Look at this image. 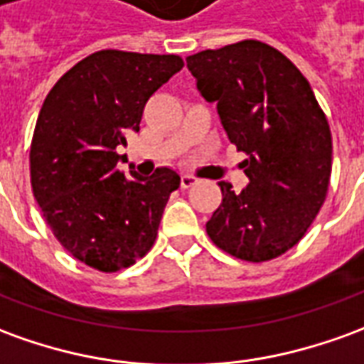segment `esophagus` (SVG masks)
Listing matches in <instances>:
<instances>
[{"instance_id":"1","label":"esophagus","mask_w":364,"mask_h":364,"mask_svg":"<svg viewBox=\"0 0 364 364\" xmlns=\"http://www.w3.org/2000/svg\"><path fill=\"white\" fill-rule=\"evenodd\" d=\"M197 183V177H193V175H181V187L183 189H189V187H193Z\"/></svg>"}]
</instances>
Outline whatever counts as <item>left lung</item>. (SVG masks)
<instances>
[{
	"instance_id": "left-lung-1",
	"label": "left lung",
	"mask_w": 364,
	"mask_h": 364,
	"mask_svg": "<svg viewBox=\"0 0 364 364\" xmlns=\"http://www.w3.org/2000/svg\"><path fill=\"white\" fill-rule=\"evenodd\" d=\"M187 68L246 156L248 185L236 193L218 181L223 203L207 235L240 260H272L301 240L323 205L333 151L327 118L306 76L260 41L200 50Z\"/></svg>"
}]
</instances>
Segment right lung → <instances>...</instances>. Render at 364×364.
Here are the masks:
<instances>
[{
  "mask_svg": "<svg viewBox=\"0 0 364 364\" xmlns=\"http://www.w3.org/2000/svg\"><path fill=\"white\" fill-rule=\"evenodd\" d=\"M183 68L175 55L98 50L47 94L31 144V185L53 235L76 260L100 272L136 264L154 246L181 177L118 169L126 134L139 132L149 96Z\"/></svg>",
  "mask_w": 364,
  "mask_h": 364,
  "instance_id": "obj_1",
  "label": "right lung"
}]
</instances>
